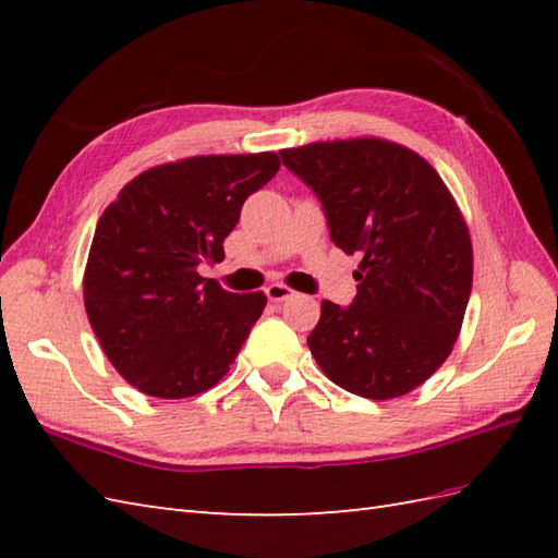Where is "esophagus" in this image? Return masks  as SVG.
<instances>
[{"label":"esophagus","instance_id":"34e87169","mask_svg":"<svg viewBox=\"0 0 558 558\" xmlns=\"http://www.w3.org/2000/svg\"><path fill=\"white\" fill-rule=\"evenodd\" d=\"M292 294H294V292H292L288 286H282V282H272V286L266 288V298H268L270 302H286V300L292 298Z\"/></svg>","mask_w":558,"mask_h":558}]
</instances>
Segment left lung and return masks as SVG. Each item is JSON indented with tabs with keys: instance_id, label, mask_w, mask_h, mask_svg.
<instances>
[{
	"instance_id": "8db88e82",
	"label": "left lung",
	"mask_w": 558,
	"mask_h": 558,
	"mask_svg": "<svg viewBox=\"0 0 558 558\" xmlns=\"http://www.w3.org/2000/svg\"><path fill=\"white\" fill-rule=\"evenodd\" d=\"M316 194L330 242L362 254L352 304L324 300L306 338L324 374L354 396L388 400L446 362L472 290L470 234L441 177L381 138L280 150Z\"/></svg>"
}]
</instances>
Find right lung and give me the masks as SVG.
I'll use <instances>...</instances> for the list:
<instances>
[{"label": "right lung", "mask_w": 558, "mask_h": 558, "mask_svg": "<svg viewBox=\"0 0 558 558\" xmlns=\"http://www.w3.org/2000/svg\"><path fill=\"white\" fill-rule=\"evenodd\" d=\"M278 168L276 153L160 165L105 208L83 302L108 360L141 393L192 398L230 372L266 294H232L198 266L225 256L244 201Z\"/></svg>", "instance_id": "add662e5"}]
</instances>
